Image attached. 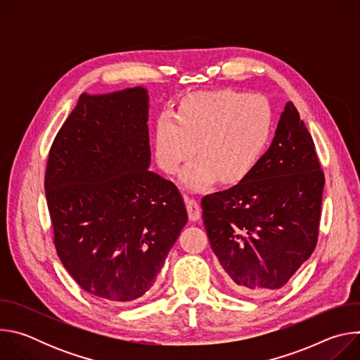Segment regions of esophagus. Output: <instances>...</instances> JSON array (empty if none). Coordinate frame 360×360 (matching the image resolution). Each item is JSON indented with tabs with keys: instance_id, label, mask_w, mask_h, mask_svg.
Listing matches in <instances>:
<instances>
[{
	"instance_id": "obj_1",
	"label": "esophagus",
	"mask_w": 360,
	"mask_h": 360,
	"mask_svg": "<svg viewBox=\"0 0 360 360\" xmlns=\"http://www.w3.org/2000/svg\"><path fill=\"white\" fill-rule=\"evenodd\" d=\"M185 203H186V210H188V215L191 221H198L200 217V208L199 203L189 196H185Z\"/></svg>"
}]
</instances>
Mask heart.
<instances>
[{
    "label": "heart",
    "mask_w": 360,
    "mask_h": 360,
    "mask_svg": "<svg viewBox=\"0 0 360 360\" xmlns=\"http://www.w3.org/2000/svg\"><path fill=\"white\" fill-rule=\"evenodd\" d=\"M274 129V115L261 96L232 89L199 92L186 98L178 115L164 112L155 128V155L160 167L176 174L188 164L181 182L200 192L219 178L225 184L246 179L259 164Z\"/></svg>",
    "instance_id": "1"
}]
</instances>
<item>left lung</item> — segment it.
<instances>
[{
	"instance_id": "8db88e82",
	"label": "left lung",
	"mask_w": 360,
	"mask_h": 360,
	"mask_svg": "<svg viewBox=\"0 0 360 360\" xmlns=\"http://www.w3.org/2000/svg\"><path fill=\"white\" fill-rule=\"evenodd\" d=\"M323 185L314 139L286 102L253 172L200 202L211 248L233 290L265 297L309 259L318 242Z\"/></svg>"
}]
</instances>
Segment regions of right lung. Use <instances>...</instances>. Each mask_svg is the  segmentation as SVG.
I'll return each instance as SVG.
<instances>
[{"mask_svg":"<svg viewBox=\"0 0 360 360\" xmlns=\"http://www.w3.org/2000/svg\"><path fill=\"white\" fill-rule=\"evenodd\" d=\"M148 112L143 86L81 94L45 171L63 265L84 290L120 304L155 283L188 222L178 188L148 169Z\"/></svg>","mask_w":360,"mask_h":360,"instance_id":"obj_1","label":"right lung"}]
</instances>
